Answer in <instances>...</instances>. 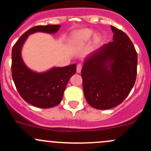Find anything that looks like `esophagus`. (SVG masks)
Segmentation results:
<instances>
[{"label":"esophagus","mask_w":151,"mask_h":151,"mask_svg":"<svg viewBox=\"0 0 151 151\" xmlns=\"http://www.w3.org/2000/svg\"><path fill=\"white\" fill-rule=\"evenodd\" d=\"M82 68H83V66H82V64H78L77 65V73H80L81 72V69H82Z\"/></svg>","instance_id":"obj_1"}]
</instances>
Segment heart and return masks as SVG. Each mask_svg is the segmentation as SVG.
I'll return each instance as SVG.
<instances>
[{"label":"heart","instance_id":"heart-1","mask_svg":"<svg viewBox=\"0 0 151 151\" xmlns=\"http://www.w3.org/2000/svg\"><path fill=\"white\" fill-rule=\"evenodd\" d=\"M92 30L91 29H82L76 32L74 35V42L77 44H82L89 40L93 36Z\"/></svg>","mask_w":151,"mask_h":151}]
</instances>
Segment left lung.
Listing matches in <instances>:
<instances>
[{
    "label": "left lung",
    "mask_w": 151,
    "mask_h": 151,
    "mask_svg": "<svg viewBox=\"0 0 151 151\" xmlns=\"http://www.w3.org/2000/svg\"><path fill=\"white\" fill-rule=\"evenodd\" d=\"M113 41L85 60L81 71L85 99L97 109H108L124 101L137 77V53L129 36L111 25Z\"/></svg>",
    "instance_id": "1"
}]
</instances>
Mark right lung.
<instances>
[{
    "instance_id": "right-lung-1",
    "label": "right lung",
    "mask_w": 151,
    "mask_h": 151,
    "mask_svg": "<svg viewBox=\"0 0 151 151\" xmlns=\"http://www.w3.org/2000/svg\"><path fill=\"white\" fill-rule=\"evenodd\" d=\"M60 25H37L19 37L12 51V74L17 90L25 101L39 108L53 107L61 101L68 80L76 73V64L54 67L46 72L37 73L25 66L21 50L30 34L36 32L55 33Z\"/></svg>"
}]
</instances>
